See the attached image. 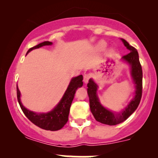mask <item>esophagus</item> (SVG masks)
Listing matches in <instances>:
<instances>
[{
	"label": "esophagus",
	"instance_id": "34e87169",
	"mask_svg": "<svg viewBox=\"0 0 158 158\" xmlns=\"http://www.w3.org/2000/svg\"><path fill=\"white\" fill-rule=\"evenodd\" d=\"M90 79V74L89 73H85L84 75V79H83V80H84V82L85 83H88Z\"/></svg>",
	"mask_w": 158,
	"mask_h": 158
}]
</instances>
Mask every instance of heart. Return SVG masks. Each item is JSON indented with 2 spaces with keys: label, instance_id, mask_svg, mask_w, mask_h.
Returning <instances> with one entry per match:
<instances>
[{
  "label": "heart",
  "instance_id": "1",
  "mask_svg": "<svg viewBox=\"0 0 158 158\" xmlns=\"http://www.w3.org/2000/svg\"><path fill=\"white\" fill-rule=\"evenodd\" d=\"M105 46H106L105 42H100L99 44H98V48H99V50H102V49L105 48Z\"/></svg>",
  "mask_w": 158,
  "mask_h": 158
}]
</instances>
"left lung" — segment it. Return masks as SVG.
<instances>
[{"label": "left lung", "mask_w": 158, "mask_h": 158, "mask_svg": "<svg viewBox=\"0 0 158 158\" xmlns=\"http://www.w3.org/2000/svg\"><path fill=\"white\" fill-rule=\"evenodd\" d=\"M122 41L130 52L123 56V59L130 64L131 68V76L136 85L135 97L129 103L128 107L122 113L114 114L110 110H107L102 106L99 102L97 96V85L92 79L88 83V94L89 97L90 111L93 114L94 118L98 122L109 126H115L119 124L127 119L135 112L138 107L143 92V71L142 67L139 60V55L137 50L128 44L125 39Z\"/></svg>", "instance_id": "8db88e82"}]
</instances>
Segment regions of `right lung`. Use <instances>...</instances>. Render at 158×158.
Listing matches in <instances>:
<instances>
[{"label": "right lung", "mask_w": 158, "mask_h": 158, "mask_svg": "<svg viewBox=\"0 0 158 158\" xmlns=\"http://www.w3.org/2000/svg\"><path fill=\"white\" fill-rule=\"evenodd\" d=\"M51 44L52 42L50 41H44L41 44H39L36 46L29 49L27 54L34 49L39 48L41 47L45 46V45ZM82 75H79V77L73 78L60 102L57 105V106L53 110L47 114H36L25 108L20 100L21 94H20V91L17 87V98L20 107L25 116L35 126H39L42 129L48 130V131H58L63 128L68 122L70 108L74 96H75L76 90L78 88L82 86Z\"/></svg>", "instance_id": "1"}]
</instances>
